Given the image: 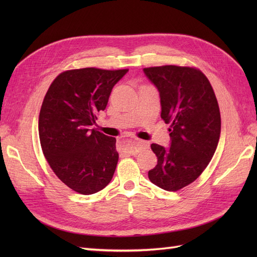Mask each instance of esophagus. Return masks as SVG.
I'll return each mask as SVG.
<instances>
[{"mask_svg":"<svg viewBox=\"0 0 257 257\" xmlns=\"http://www.w3.org/2000/svg\"><path fill=\"white\" fill-rule=\"evenodd\" d=\"M120 147H121V150L125 152V154L137 155V152H139L140 150L148 148L149 144L143 140H130L123 141V143L120 144Z\"/></svg>","mask_w":257,"mask_h":257,"instance_id":"esophagus-1","label":"esophagus"}]
</instances>
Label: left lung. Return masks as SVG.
I'll list each match as a JSON object with an SVG mask.
<instances>
[{"label": "left lung", "mask_w": 257, "mask_h": 257, "mask_svg": "<svg viewBox=\"0 0 257 257\" xmlns=\"http://www.w3.org/2000/svg\"><path fill=\"white\" fill-rule=\"evenodd\" d=\"M159 91L161 118L170 123V147L152 144L157 166L150 181L166 191L192 183L209 165L219 144L221 116L209 79L199 69L167 65L144 68Z\"/></svg>", "instance_id": "1"}]
</instances>
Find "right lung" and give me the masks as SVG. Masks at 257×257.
<instances>
[{
	"instance_id": "obj_1",
	"label": "right lung",
	"mask_w": 257,
	"mask_h": 257,
	"mask_svg": "<svg viewBox=\"0 0 257 257\" xmlns=\"http://www.w3.org/2000/svg\"><path fill=\"white\" fill-rule=\"evenodd\" d=\"M128 69L81 68L59 74L48 88L38 134L48 165L58 179L80 194H92L111 181L118 162L116 139L97 132L112 87Z\"/></svg>"
}]
</instances>
